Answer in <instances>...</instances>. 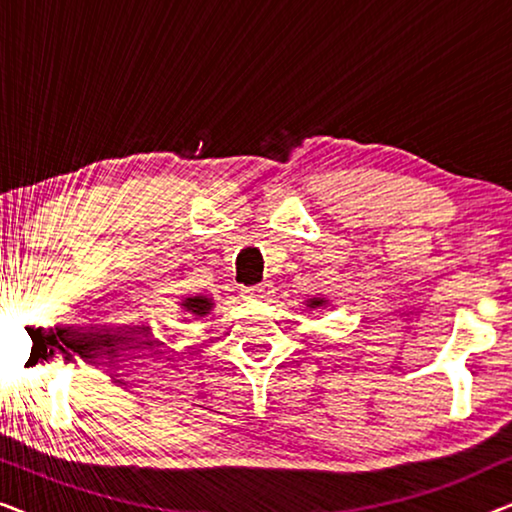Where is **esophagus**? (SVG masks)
Here are the masks:
<instances>
[{"label":"esophagus","instance_id":"34e87169","mask_svg":"<svg viewBox=\"0 0 512 512\" xmlns=\"http://www.w3.org/2000/svg\"><path fill=\"white\" fill-rule=\"evenodd\" d=\"M247 293L249 298H256V300H265L272 293V284H268V282H263V284H258V286H251V289H247L244 291Z\"/></svg>","mask_w":512,"mask_h":512}]
</instances>
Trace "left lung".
<instances>
[{"label": "left lung", "mask_w": 512, "mask_h": 512, "mask_svg": "<svg viewBox=\"0 0 512 512\" xmlns=\"http://www.w3.org/2000/svg\"><path fill=\"white\" fill-rule=\"evenodd\" d=\"M305 305L310 307V310H321V307H326V305H328V300H326V298H321V296H314V298H307V300H305Z\"/></svg>", "instance_id": "left-lung-1"}]
</instances>
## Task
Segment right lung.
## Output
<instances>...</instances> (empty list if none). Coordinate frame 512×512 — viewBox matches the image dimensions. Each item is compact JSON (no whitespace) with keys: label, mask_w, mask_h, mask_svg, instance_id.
<instances>
[{"label":"right lung","mask_w":512,"mask_h":512,"mask_svg":"<svg viewBox=\"0 0 512 512\" xmlns=\"http://www.w3.org/2000/svg\"><path fill=\"white\" fill-rule=\"evenodd\" d=\"M214 305H216L214 300H212V298H207V296H184V298L179 300L181 312L193 314L195 319L207 317V314L214 310Z\"/></svg>","instance_id":"add662e5"}]
</instances>
